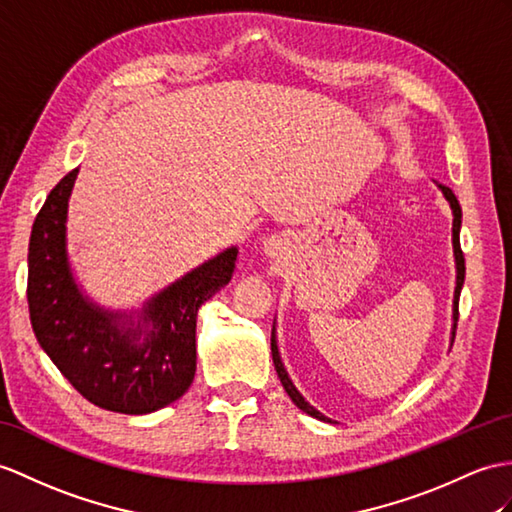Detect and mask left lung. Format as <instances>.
Listing matches in <instances>:
<instances>
[{"label": "left lung", "instance_id": "obj_1", "mask_svg": "<svg viewBox=\"0 0 512 512\" xmlns=\"http://www.w3.org/2000/svg\"><path fill=\"white\" fill-rule=\"evenodd\" d=\"M439 189L443 191L445 199H447V202H450V206H452V210H454V228H452V234H454L456 271H458V276H456V293H454V321H458V299H460V289H463V282H465V256H463V249H460V219H463V210H460L458 199H456V195L452 193L450 186L439 184ZM454 330H456V323H454ZM454 334H456V332H454ZM271 356H273V365H276V371H278V378H280V382H282V386H284V391L289 393L293 404H295L299 410H304L306 415L317 417V419H321V421H326V417H323V415L319 413V410H315L313 406H310V404L304 400V397L299 395V391L295 389V386H293V382H291V378H289V373L284 371V365H282L280 354H278L276 336H273V334H271Z\"/></svg>", "mask_w": 512, "mask_h": 512}]
</instances>
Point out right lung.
<instances>
[{
  "label": "right lung",
  "mask_w": 512,
  "mask_h": 512,
  "mask_svg": "<svg viewBox=\"0 0 512 512\" xmlns=\"http://www.w3.org/2000/svg\"><path fill=\"white\" fill-rule=\"evenodd\" d=\"M78 169L69 171L34 219L28 247V308L36 341L91 404L145 415L176 402L195 378V319L232 280L226 249L143 306L141 321L86 302L69 271L65 221Z\"/></svg>",
  "instance_id": "1"
}]
</instances>
